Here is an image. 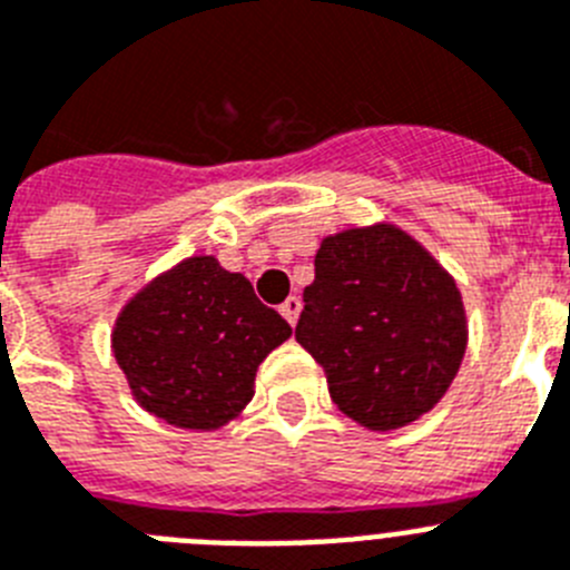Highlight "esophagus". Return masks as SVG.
<instances>
[{
	"label": "esophagus",
	"mask_w": 570,
	"mask_h": 570,
	"mask_svg": "<svg viewBox=\"0 0 570 570\" xmlns=\"http://www.w3.org/2000/svg\"><path fill=\"white\" fill-rule=\"evenodd\" d=\"M299 311H302L299 296H288V299L279 305V314L288 320V325H296V320H299Z\"/></svg>",
	"instance_id": "1"
}]
</instances>
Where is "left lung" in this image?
<instances>
[{
  "instance_id": "left-lung-1",
  "label": "left lung",
  "mask_w": 570,
  "mask_h": 570,
  "mask_svg": "<svg viewBox=\"0 0 570 570\" xmlns=\"http://www.w3.org/2000/svg\"><path fill=\"white\" fill-rule=\"evenodd\" d=\"M314 271L296 342L322 365L336 407L371 431L428 414L468 347L454 276L387 223L325 236Z\"/></svg>"
}]
</instances>
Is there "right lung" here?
<instances>
[{
  "label": "right lung",
  "instance_id": "1",
  "mask_svg": "<svg viewBox=\"0 0 570 570\" xmlns=\"http://www.w3.org/2000/svg\"><path fill=\"white\" fill-rule=\"evenodd\" d=\"M291 336L254 285L216 256H188L128 299L110 347L148 414L188 431H216L245 411L256 367Z\"/></svg>",
  "mask_w": 570,
  "mask_h": 570
}]
</instances>
